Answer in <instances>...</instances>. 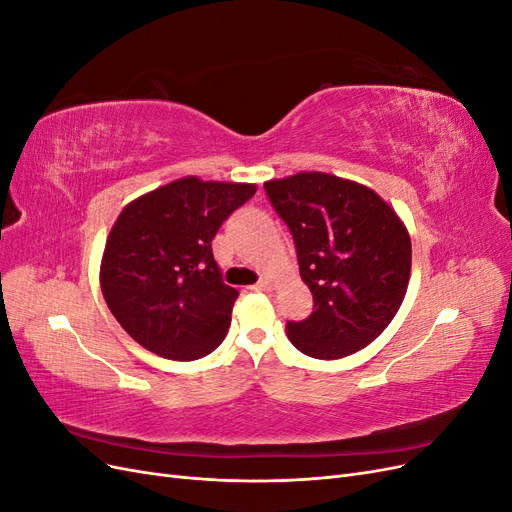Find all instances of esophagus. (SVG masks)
Listing matches in <instances>:
<instances>
[{
  "mask_svg": "<svg viewBox=\"0 0 512 512\" xmlns=\"http://www.w3.org/2000/svg\"><path fill=\"white\" fill-rule=\"evenodd\" d=\"M254 290H271V280H267V277H265V280H260V282L254 286Z\"/></svg>",
  "mask_w": 512,
  "mask_h": 512,
  "instance_id": "34e87169",
  "label": "esophagus"
}]
</instances>
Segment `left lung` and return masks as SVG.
Returning a JSON list of instances; mask_svg holds the SVG:
<instances>
[{
	"label": "left lung",
	"instance_id": "left-lung-1",
	"mask_svg": "<svg viewBox=\"0 0 512 512\" xmlns=\"http://www.w3.org/2000/svg\"><path fill=\"white\" fill-rule=\"evenodd\" d=\"M265 190L314 294V312L286 324L292 346L331 361L374 342L410 282V235L395 209L365 185L327 173L273 179Z\"/></svg>",
	"mask_w": 512,
	"mask_h": 512
}]
</instances>
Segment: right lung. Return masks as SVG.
<instances>
[{
  "instance_id": "1",
  "label": "right lung",
  "mask_w": 512,
  "mask_h": 512,
  "mask_svg": "<svg viewBox=\"0 0 512 512\" xmlns=\"http://www.w3.org/2000/svg\"><path fill=\"white\" fill-rule=\"evenodd\" d=\"M254 194L252 183L183 177L119 213L100 286L134 342L173 361L200 359L222 344L239 292L222 282L211 241Z\"/></svg>"
}]
</instances>
